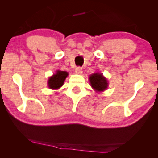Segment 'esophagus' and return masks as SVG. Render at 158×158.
<instances>
[{"instance_id":"obj_1","label":"esophagus","mask_w":158,"mask_h":158,"mask_svg":"<svg viewBox=\"0 0 158 158\" xmlns=\"http://www.w3.org/2000/svg\"><path fill=\"white\" fill-rule=\"evenodd\" d=\"M75 72L78 74H81L82 73V69H81V68H80V67H78V68H76Z\"/></svg>"}]
</instances>
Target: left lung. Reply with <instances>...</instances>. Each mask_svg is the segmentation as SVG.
<instances>
[{"label":"left lung","mask_w":158,"mask_h":158,"mask_svg":"<svg viewBox=\"0 0 158 158\" xmlns=\"http://www.w3.org/2000/svg\"><path fill=\"white\" fill-rule=\"evenodd\" d=\"M90 85L97 92L106 90L108 88V83L107 79L102 76V73H95L91 74L89 77Z\"/></svg>","instance_id":"left-lung-1"}]
</instances>
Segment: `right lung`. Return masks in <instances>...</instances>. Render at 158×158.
Here are the masks:
<instances>
[{"label":"right lung","instance_id":"1","mask_svg":"<svg viewBox=\"0 0 158 158\" xmlns=\"http://www.w3.org/2000/svg\"><path fill=\"white\" fill-rule=\"evenodd\" d=\"M68 76V73L66 71L57 70L56 73L53 74L48 79V85L50 89H59L64 84V81Z\"/></svg>","mask_w":158,"mask_h":158}]
</instances>
